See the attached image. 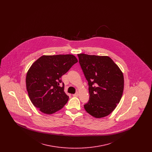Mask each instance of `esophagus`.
I'll return each instance as SVG.
<instances>
[{
    "instance_id": "1",
    "label": "esophagus",
    "mask_w": 152,
    "mask_h": 152,
    "mask_svg": "<svg viewBox=\"0 0 152 152\" xmlns=\"http://www.w3.org/2000/svg\"><path fill=\"white\" fill-rule=\"evenodd\" d=\"M78 96H79V93L78 92H76V94H73V96H74V97H77Z\"/></svg>"
}]
</instances>
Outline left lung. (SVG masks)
Wrapping results in <instances>:
<instances>
[{"instance_id":"8db88e82","label":"left lung","mask_w":152,"mask_h":152,"mask_svg":"<svg viewBox=\"0 0 152 152\" xmlns=\"http://www.w3.org/2000/svg\"><path fill=\"white\" fill-rule=\"evenodd\" d=\"M80 65L88 83L89 100L84 107L96 118L108 116L116 108L124 90V76L108 56L77 55Z\"/></svg>"}]
</instances>
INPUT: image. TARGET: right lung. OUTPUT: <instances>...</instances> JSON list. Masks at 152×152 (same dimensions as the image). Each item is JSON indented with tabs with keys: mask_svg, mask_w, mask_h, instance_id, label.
I'll use <instances>...</instances> for the list:
<instances>
[{
	"mask_svg": "<svg viewBox=\"0 0 152 152\" xmlns=\"http://www.w3.org/2000/svg\"><path fill=\"white\" fill-rule=\"evenodd\" d=\"M77 61L72 55L42 56L31 65L26 76L27 91L40 111L50 115L64 107L69 96L64 91L61 76Z\"/></svg>",
	"mask_w": 152,
	"mask_h": 152,
	"instance_id": "right-lung-1",
	"label": "right lung"
}]
</instances>
